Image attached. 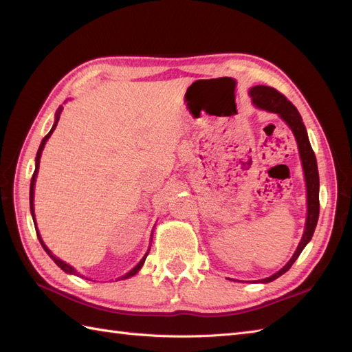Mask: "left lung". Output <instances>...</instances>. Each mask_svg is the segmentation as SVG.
Returning <instances> with one entry per match:
<instances>
[{
	"mask_svg": "<svg viewBox=\"0 0 352 352\" xmlns=\"http://www.w3.org/2000/svg\"><path fill=\"white\" fill-rule=\"evenodd\" d=\"M250 95L255 107L279 114L285 120V123L291 127V131L294 132V136L298 144V150H300V157H301L304 176H305V185H307V220H305V230H304L302 239L300 245H298L296 251L294 252L292 258L286 263V265H283V269L270 276V278L261 279L263 283H269L274 279H278L279 276H282L283 273L289 270L292 267V264L295 263V260L300 257V254L305 248V245L311 241L314 229L317 226L318 211H320V202H318V188H320V182H318L317 160L311 148V144L308 141V135H307L305 126L302 123V117L300 113H298L295 105L279 91H276L272 87H264V85L252 87L250 89Z\"/></svg>",
	"mask_w": 352,
	"mask_h": 352,
	"instance_id": "1",
	"label": "left lung"
}]
</instances>
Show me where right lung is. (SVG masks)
Masks as SVG:
<instances>
[{"instance_id": "obj_1", "label": "right lung", "mask_w": 352, "mask_h": 352, "mask_svg": "<svg viewBox=\"0 0 352 352\" xmlns=\"http://www.w3.org/2000/svg\"><path fill=\"white\" fill-rule=\"evenodd\" d=\"M61 107L57 110V114H56V122H54V124H52V127H51V131L45 135V138L44 140H42V142H41V145H39V150H38V153H36V164H35V172H34V175H32V180H30V190H29V201H30V212H32V219H34V223H35V229H36V235H38V239H39V242H41V245H42V248L45 250V252L50 255V257L54 260V263L58 265V267L63 270V272H66V273H70V274H76V276H80V278H83L82 274H79L76 270H74L72 265H69L67 263H65V261H61L60 258H57L54 254H52L48 248H47V245L44 243V241H42V238H41V235H39V232H38V228H36V221H35V212H34V188H35V182H36V175H38V168H39V160H41V154H42V150H44V146H45V142L48 141V138L51 136V133L54 132V129H56V126H57V123H58V119H60V114H61ZM146 255H148V252L144 255V258L138 263L135 267L129 272V273H126L124 276H122L120 279H127V278H131V276H133V274H136L138 272H140V269L142 267V264H144V261H145V258H146ZM88 279V278H87Z\"/></svg>"}]
</instances>
